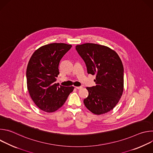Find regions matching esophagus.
Listing matches in <instances>:
<instances>
[{
	"label": "esophagus",
	"mask_w": 153,
	"mask_h": 153,
	"mask_svg": "<svg viewBox=\"0 0 153 153\" xmlns=\"http://www.w3.org/2000/svg\"><path fill=\"white\" fill-rule=\"evenodd\" d=\"M75 88L77 90H80L82 88V86H75Z\"/></svg>",
	"instance_id": "1"
}]
</instances>
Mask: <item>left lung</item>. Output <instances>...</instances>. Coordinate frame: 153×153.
Returning a JSON list of instances; mask_svg holds the SVG:
<instances>
[{"label": "left lung", "instance_id": "1", "mask_svg": "<svg viewBox=\"0 0 153 153\" xmlns=\"http://www.w3.org/2000/svg\"><path fill=\"white\" fill-rule=\"evenodd\" d=\"M88 74L96 76V86L86 87L85 106L96 115L112 110L123 91V67L117 53L108 47L86 43L76 46Z\"/></svg>", "mask_w": 153, "mask_h": 153}]
</instances>
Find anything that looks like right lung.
Returning <instances> with one entry per match:
<instances>
[{"label":"right lung","instance_id":"add662e5","mask_svg":"<svg viewBox=\"0 0 153 153\" xmlns=\"http://www.w3.org/2000/svg\"><path fill=\"white\" fill-rule=\"evenodd\" d=\"M71 47L63 43L43 45L34 52L29 60L27 88L34 103L43 111L52 113L57 110L74 88L59 86L55 82L59 74V62Z\"/></svg>","mask_w":153,"mask_h":153}]
</instances>
